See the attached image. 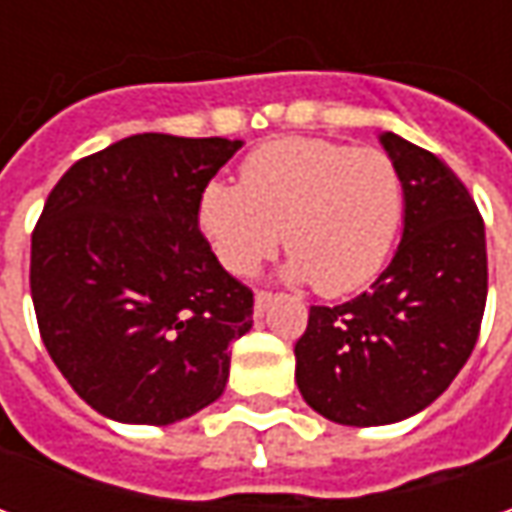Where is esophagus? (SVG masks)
Returning <instances> with one entry per match:
<instances>
[{"mask_svg": "<svg viewBox=\"0 0 512 512\" xmlns=\"http://www.w3.org/2000/svg\"><path fill=\"white\" fill-rule=\"evenodd\" d=\"M270 299H273V293H270V290H256V299H253L256 313H265L267 305H270Z\"/></svg>", "mask_w": 512, "mask_h": 512, "instance_id": "1", "label": "esophagus"}]
</instances>
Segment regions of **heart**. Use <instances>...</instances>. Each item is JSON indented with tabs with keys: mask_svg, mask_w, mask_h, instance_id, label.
<instances>
[{
	"mask_svg": "<svg viewBox=\"0 0 512 512\" xmlns=\"http://www.w3.org/2000/svg\"><path fill=\"white\" fill-rule=\"evenodd\" d=\"M239 179L210 182L199 199V227L230 273H253L285 239L293 276L322 296H344L390 259L404 182L384 150L287 136L253 150Z\"/></svg>",
	"mask_w": 512,
	"mask_h": 512,
	"instance_id": "1",
	"label": "heart"
}]
</instances>
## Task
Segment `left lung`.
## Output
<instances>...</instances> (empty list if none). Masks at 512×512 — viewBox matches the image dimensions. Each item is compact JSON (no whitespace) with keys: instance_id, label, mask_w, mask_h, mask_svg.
<instances>
[{"instance_id":"8db88e82","label":"left lung","mask_w":512,"mask_h":512,"mask_svg":"<svg viewBox=\"0 0 512 512\" xmlns=\"http://www.w3.org/2000/svg\"><path fill=\"white\" fill-rule=\"evenodd\" d=\"M404 182L393 262L344 305H313L296 382L325 419L402 422L436 402L470 359L487 302L484 222L464 182L430 150L384 133Z\"/></svg>"}]
</instances>
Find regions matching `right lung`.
Wrapping results in <instances>:
<instances>
[{"instance_id":"1","label":"right lung","mask_w":512,"mask_h":512,"mask_svg":"<svg viewBox=\"0 0 512 512\" xmlns=\"http://www.w3.org/2000/svg\"><path fill=\"white\" fill-rule=\"evenodd\" d=\"M239 148L136 133L50 190L30 236L36 322L59 373L108 419L173 424L225 390L253 290L210 250L199 199Z\"/></svg>"}]
</instances>
